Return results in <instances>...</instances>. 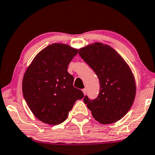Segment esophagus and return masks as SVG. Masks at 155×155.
Listing matches in <instances>:
<instances>
[{
  "instance_id": "1",
  "label": "esophagus",
  "mask_w": 155,
  "mask_h": 155,
  "mask_svg": "<svg viewBox=\"0 0 155 155\" xmlns=\"http://www.w3.org/2000/svg\"><path fill=\"white\" fill-rule=\"evenodd\" d=\"M82 91H83V92H84V95H85V94H86V92H87V90L85 89V88H84V89L82 90Z\"/></svg>"
}]
</instances>
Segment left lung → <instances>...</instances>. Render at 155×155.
<instances>
[{
	"label": "left lung",
	"instance_id": "8db88e82",
	"mask_svg": "<svg viewBox=\"0 0 155 155\" xmlns=\"http://www.w3.org/2000/svg\"><path fill=\"white\" fill-rule=\"evenodd\" d=\"M78 54L94 71L100 84L94 100L87 96L84 101L97 121L103 124L122 119L134 101L137 87L130 68L110 46L95 42L81 48Z\"/></svg>",
	"mask_w": 155,
	"mask_h": 155
}]
</instances>
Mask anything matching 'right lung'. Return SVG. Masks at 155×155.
I'll use <instances>...</instances> for the list:
<instances>
[{
    "label": "right lung",
    "mask_w": 155,
    "mask_h": 155,
    "mask_svg": "<svg viewBox=\"0 0 155 155\" xmlns=\"http://www.w3.org/2000/svg\"><path fill=\"white\" fill-rule=\"evenodd\" d=\"M77 53V48L70 45L52 44L36 55L24 74V99L33 115L44 123H62L76 101L84 97L73 86L74 77L68 71Z\"/></svg>",
    "instance_id": "add662e5"
}]
</instances>
